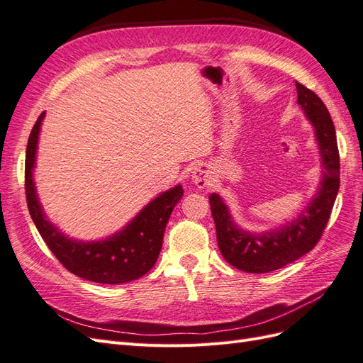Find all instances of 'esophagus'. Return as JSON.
<instances>
[{
    "mask_svg": "<svg viewBox=\"0 0 363 363\" xmlns=\"http://www.w3.org/2000/svg\"><path fill=\"white\" fill-rule=\"evenodd\" d=\"M191 179L198 189H206L211 182V170L207 164H199L194 167Z\"/></svg>",
    "mask_w": 363,
    "mask_h": 363,
    "instance_id": "34e87169",
    "label": "esophagus"
}]
</instances>
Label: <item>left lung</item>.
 Listing matches in <instances>:
<instances>
[{
  "label": "left lung",
  "instance_id": "left-lung-1",
  "mask_svg": "<svg viewBox=\"0 0 363 363\" xmlns=\"http://www.w3.org/2000/svg\"><path fill=\"white\" fill-rule=\"evenodd\" d=\"M296 89L297 104L314 128L322 160L320 185L308 206L285 224L256 233L236 224L218 193L208 196L220 255L228 264L247 273H270L311 252L327 227L339 191L340 162L333 119L314 91L299 82H296Z\"/></svg>",
  "mask_w": 363,
  "mask_h": 363
}]
</instances>
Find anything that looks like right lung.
<instances>
[{
	"label": "right lung",
	"mask_w": 363,
	"mask_h": 363,
	"mask_svg": "<svg viewBox=\"0 0 363 363\" xmlns=\"http://www.w3.org/2000/svg\"><path fill=\"white\" fill-rule=\"evenodd\" d=\"M44 111L36 121L26 150V198L44 242L73 274L98 284H124L152 270L160 256L165 225L182 198V185L162 191L115 235L99 240H78L53 225L36 193L33 169Z\"/></svg>",
	"instance_id": "obj_1"
}]
</instances>
